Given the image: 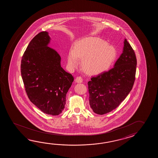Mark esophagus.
Wrapping results in <instances>:
<instances>
[{
    "mask_svg": "<svg viewBox=\"0 0 158 158\" xmlns=\"http://www.w3.org/2000/svg\"><path fill=\"white\" fill-rule=\"evenodd\" d=\"M76 82H77V83H81V82H82V78L80 77V76H79V77H77L76 78Z\"/></svg>",
    "mask_w": 158,
    "mask_h": 158,
    "instance_id": "obj_1",
    "label": "esophagus"
}]
</instances>
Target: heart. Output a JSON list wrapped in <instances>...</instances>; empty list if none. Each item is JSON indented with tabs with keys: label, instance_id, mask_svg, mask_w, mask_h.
Returning <instances> with one entry per match:
<instances>
[{
	"label": "heart",
	"instance_id": "heart-1",
	"mask_svg": "<svg viewBox=\"0 0 158 158\" xmlns=\"http://www.w3.org/2000/svg\"><path fill=\"white\" fill-rule=\"evenodd\" d=\"M116 50L113 46L98 37H90L80 40L68 56V63L72 68L79 64L90 74H97L107 71L116 57Z\"/></svg>",
	"mask_w": 158,
	"mask_h": 158
}]
</instances>
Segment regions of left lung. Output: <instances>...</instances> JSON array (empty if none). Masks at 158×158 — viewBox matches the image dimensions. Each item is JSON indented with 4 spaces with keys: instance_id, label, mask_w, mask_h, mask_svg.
<instances>
[{
    "instance_id": "1",
    "label": "left lung",
    "mask_w": 158,
    "mask_h": 158,
    "mask_svg": "<svg viewBox=\"0 0 158 158\" xmlns=\"http://www.w3.org/2000/svg\"><path fill=\"white\" fill-rule=\"evenodd\" d=\"M123 51L110 70L93 76L88 82L89 104L94 113L107 114L118 107L132 89L137 59L125 39Z\"/></svg>"
}]
</instances>
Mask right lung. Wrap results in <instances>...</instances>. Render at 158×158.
<instances>
[{
    "mask_svg": "<svg viewBox=\"0 0 158 158\" xmlns=\"http://www.w3.org/2000/svg\"><path fill=\"white\" fill-rule=\"evenodd\" d=\"M47 31L30 41L21 63V74L30 101L46 114L56 116L63 111L66 95L74 78L61 67L60 56L48 46Z\"/></svg>",
    "mask_w": 158,
    "mask_h": 158,
    "instance_id": "obj_1",
    "label": "right lung"
}]
</instances>
